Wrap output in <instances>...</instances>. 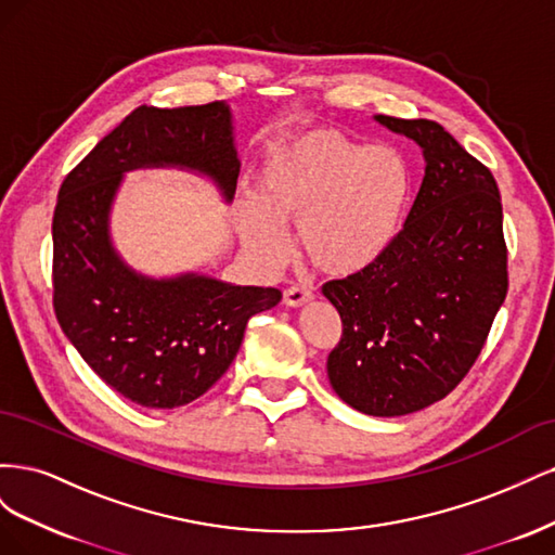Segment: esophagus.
I'll list each match as a JSON object with an SVG mask.
<instances>
[{"label":"esophagus","mask_w":555,"mask_h":555,"mask_svg":"<svg viewBox=\"0 0 555 555\" xmlns=\"http://www.w3.org/2000/svg\"><path fill=\"white\" fill-rule=\"evenodd\" d=\"M312 298H314V294L308 287H289L282 296L284 306H289V308H304L310 304Z\"/></svg>","instance_id":"34e87169"}]
</instances>
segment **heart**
I'll return each instance as SVG.
<instances>
[{"mask_svg": "<svg viewBox=\"0 0 555 555\" xmlns=\"http://www.w3.org/2000/svg\"><path fill=\"white\" fill-rule=\"evenodd\" d=\"M410 198V169L391 147H367L335 129L300 133L268 157L259 196H245L238 227L247 249L266 263L287 257L284 227L335 278L375 266L393 245Z\"/></svg>", "mask_w": 555, "mask_h": 555, "instance_id": "heart-1", "label": "heart"}]
</instances>
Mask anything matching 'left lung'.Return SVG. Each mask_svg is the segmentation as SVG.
Masks as SVG:
<instances>
[{
    "label": "left lung",
    "instance_id": "1",
    "mask_svg": "<svg viewBox=\"0 0 555 555\" xmlns=\"http://www.w3.org/2000/svg\"><path fill=\"white\" fill-rule=\"evenodd\" d=\"M375 120L416 141L426 176L389 251L331 280L343 338L333 391L371 416H402L449 396L475 365L507 296V243L493 173L433 120Z\"/></svg>",
    "mask_w": 555,
    "mask_h": 555
}]
</instances>
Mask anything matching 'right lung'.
Wrapping results in <instances>:
<instances>
[{"mask_svg":"<svg viewBox=\"0 0 555 555\" xmlns=\"http://www.w3.org/2000/svg\"><path fill=\"white\" fill-rule=\"evenodd\" d=\"M141 166L206 173L231 201L241 162L229 106L131 111L64 178L53 215V308L64 335L111 389L147 410H173L227 373L249 317L282 294L194 273H133L111 245L108 215L122 173Z\"/></svg>","mask_w":555,"mask_h":555,"instance_id":"obj_1","label":"right lung"}]
</instances>
